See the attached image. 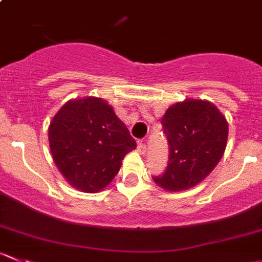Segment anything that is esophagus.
<instances>
[{
  "instance_id": "1",
  "label": "esophagus",
  "mask_w": 262,
  "mask_h": 262,
  "mask_svg": "<svg viewBox=\"0 0 262 262\" xmlns=\"http://www.w3.org/2000/svg\"><path fill=\"white\" fill-rule=\"evenodd\" d=\"M137 149H138V152L139 154H142V155H144L146 154V143H143V142H139L138 143V146H137Z\"/></svg>"
}]
</instances>
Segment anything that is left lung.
Segmentation results:
<instances>
[{
    "label": "left lung",
    "mask_w": 262,
    "mask_h": 262,
    "mask_svg": "<svg viewBox=\"0 0 262 262\" xmlns=\"http://www.w3.org/2000/svg\"><path fill=\"white\" fill-rule=\"evenodd\" d=\"M161 124L169 142V162L164 174L154 180L171 192L194 187L223 157L227 119L209 101L189 98L167 108Z\"/></svg>",
    "instance_id": "1"
}]
</instances>
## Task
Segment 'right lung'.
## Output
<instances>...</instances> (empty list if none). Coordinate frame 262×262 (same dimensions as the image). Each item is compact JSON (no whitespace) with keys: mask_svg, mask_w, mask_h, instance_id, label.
<instances>
[{"mask_svg":"<svg viewBox=\"0 0 262 262\" xmlns=\"http://www.w3.org/2000/svg\"><path fill=\"white\" fill-rule=\"evenodd\" d=\"M51 154L65 179L83 192L110 184L124 156L137 147L128 128L102 98L67 102L48 128Z\"/></svg>","mask_w":262,"mask_h":262,"instance_id":"obj_1","label":"right lung"}]
</instances>
